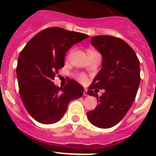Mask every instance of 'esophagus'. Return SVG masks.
Masks as SVG:
<instances>
[{
    "label": "esophagus",
    "mask_w": 156,
    "mask_h": 156,
    "mask_svg": "<svg viewBox=\"0 0 156 156\" xmlns=\"http://www.w3.org/2000/svg\"><path fill=\"white\" fill-rule=\"evenodd\" d=\"M83 95H84V96H88L87 89V88H84V91H83Z\"/></svg>",
    "instance_id": "obj_1"
}]
</instances>
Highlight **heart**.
<instances>
[{"label":"heart","mask_w":156,"mask_h":156,"mask_svg":"<svg viewBox=\"0 0 156 156\" xmlns=\"http://www.w3.org/2000/svg\"><path fill=\"white\" fill-rule=\"evenodd\" d=\"M78 79L82 83H84L87 81V76L85 75H83V74H80V75L78 76Z\"/></svg>","instance_id":"1"}]
</instances>
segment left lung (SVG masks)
Here are the masks:
<instances>
[{"label":"left lung","instance_id":"8db88e82","mask_svg":"<svg viewBox=\"0 0 156 156\" xmlns=\"http://www.w3.org/2000/svg\"><path fill=\"white\" fill-rule=\"evenodd\" d=\"M90 43L102 56V65L87 90L88 94L97 97L98 105L87 115L95 126L106 129L120 122L131 107L140 84V62L120 38L95 36ZM95 88L106 91L98 98L93 93Z\"/></svg>","mask_w":156,"mask_h":156}]
</instances>
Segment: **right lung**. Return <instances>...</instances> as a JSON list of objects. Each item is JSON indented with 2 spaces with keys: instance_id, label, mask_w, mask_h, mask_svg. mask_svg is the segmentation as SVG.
<instances>
[{
  "instance_id": "obj_1",
  "label": "right lung",
  "mask_w": 156,
  "mask_h": 156,
  "mask_svg": "<svg viewBox=\"0 0 156 156\" xmlns=\"http://www.w3.org/2000/svg\"><path fill=\"white\" fill-rule=\"evenodd\" d=\"M87 34L51 27L36 34L19 56L16 68L19 93L25 108L37 122L51 124L66 113L69 102L80 98L83 87L70 80L62 87L52 82L64 66L66 52Z\"/></svg>"
}]
</instances>
